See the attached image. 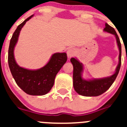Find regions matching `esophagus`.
<instances>
[{"mask_svg":"<svg viewBox=\"0 0 127 127\" xmlns=\"http://www.w3.org/2000/svg\"><path fill=\"white\" fill-rule=\"evenodd\" d=\"M67 54L68 58H71V57H73L75 54H76V50H75V49H74L72 48H69L67 51Z\"/></svg>","mask_w":127,"mask_h":127,"instance_id":"obj_1","label":"esophagus"}]
</instances>
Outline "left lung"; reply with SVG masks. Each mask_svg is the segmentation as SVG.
<instances>
[{"label": "left lung", "mask_w": 127, "mask_h": 127, "mask_svg": "<svg viewBox=\"0 0 127 127\" xmlns=\"http://www.w3.org/2000/svg\"><path fill=\"white\" fill-rule=\"evenodd\" d=\"M105 27L104 29V32L114 35L116 37V42L118 47L119 51V62L116 67L115 72L109 77H105L100 79H85L82 77L83 72V65L79 60L76 58H70V62L73 65V86L75 91L78 94L86 97H96L104 94L111 87L116 79L120 71L121 66V57H122V46L118 35L116 31L105 23Z\"/></svg>", "instance_id": "1"}]
</instances>
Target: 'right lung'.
Masks as SVG:
<instances>
[{
    "mask_svg": "<svg viewBox=\"0 0 127 127\" xmlns=\"http://www.w3.org/2000/svg\"><path fill=\"white\" fill-rule=\"evenodd\" d=\"M33 15L26 19L18 26L10 41L8 51V64L13 78L18 86L26 94L30 95H44L53 87L56 75L67 62L66 53H55L42 68L30 70L17 64L14 56V50L18 40L20 31Z\"/></svg>",
    "mask_w": 127,
    "mask_h": 127,
    "instance_id": "add662e5",
    "label": "right lung"
}]
</instances>
